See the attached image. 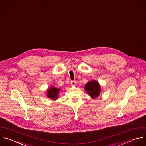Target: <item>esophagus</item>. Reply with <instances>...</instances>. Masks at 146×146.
<instances>
[{
  "instance_id": "esophagus-1",
  "label": "esophagus",
  "mask_w": 146,
  "mask_h": 146,
  "mask_svg": "<svg viewBox=\"0 0 146 146\" xmlns=\"http://www.w3.org/2000/svg\"><path fill=\"white\" fill-rule=\"evenodd\" d=\"M76 82L75 81H71V85L72 86H75L76 85Z\"/></svg>"
}]
</instances>
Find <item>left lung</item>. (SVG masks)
I'll return each mask as SVG.
<instances>
[{"label": "left lung", "instance_id": "left-lung-1", "mask_svg": "<svg viewBox=\"0 0 146 146\" xmlns=\"http://www.w3.org/2000/svg\"><path fill=\"white\" fill-rule=\"evenodd\" d=\"M84 89L92 99L98 98L101 92L100 85L96 80L87 82L84 86Z\"/></svg>", "mask_w": 146, "mask_h": 146}]
</instances>
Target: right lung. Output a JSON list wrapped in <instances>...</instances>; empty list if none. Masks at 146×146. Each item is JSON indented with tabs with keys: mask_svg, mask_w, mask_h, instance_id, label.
Wrapping results in <instances>:
<instances>
[{
	"mask_svg": "<svg viewBox=\"0 0 146 146\" xmlns=\"http://www.w3.org/2000/svg\"><path fill=\"white\" fill-rule=\"evenodd\" d=\"M60 90V88H57L54 86H52L47 89L46 96L48 98H49L53 100H56L58 98L59 93Z\"/></svg>",
	"mask_w": 146,
	"mask_h": 146,
	"instance_id": "obj_1",
	"label": "right lung"
}]
</instances>
